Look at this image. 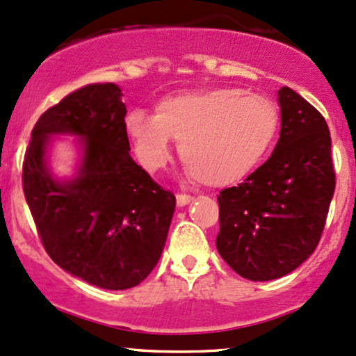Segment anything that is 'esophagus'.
<instances>
[{"label": "esophagus", "mask_w": 356, "mask_h": 356, "mask_svg": "<svg viewBox=\"0 0 356 356\" xmlns=\"http://www.w3.org/2000/svg\"><path fill=\"white\" fill-rule=\"evenodd\" d=\"M175 199H177V205H179V207H186L187 204H191L192 200H194V197L187 195V194H179L177 197H175Z\"/></svg>", "instance_id": "34e87169"}]
</instances>
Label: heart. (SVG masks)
<instances>
[{
	"label": "heart",
	"mask_w": 356,
	"mask_h": 356,
	"mask_svg": "<svg viewBox=\"0 0 356 356\" xmlns=\"http://www.w3.org/2000/svg\"><path fill=\"white\" fill-rule=\"evenodd\" d=\"M275 102L235 88H209L162 97L154 114L131 111L124 129L147 172L164 169L179 140L187 174L209 186L243 181L265 161L278 132Z\"/></svg>",
	"instance_id": "1"
}]
</instances>
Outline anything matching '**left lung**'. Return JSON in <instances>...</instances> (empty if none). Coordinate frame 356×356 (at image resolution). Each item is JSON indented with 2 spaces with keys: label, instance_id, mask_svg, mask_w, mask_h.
<instances>
[{
  "label": "left lung",
  "instance_id": "1",
  "mask_svg": "<svg viewBox=\"0 0 356 356\" xmlns=\"http://www.w3.org/2000/svg\"><path fill=\"white\" fill-rule=\"evenodd\" d=\"M277 96L280 137L272 156L217 197V250L238 275L254 282L284 277L314 254L335 192L323 115L286 86Z\"/></svg>",
  "mask_w": 356,
  "mask_h": 356
}]
</instances>
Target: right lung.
<instances>
[{
  "instance_id": "right-lung-1",
  "label": "right lung",
  "mask_w": 356,
  "mask_h": 356,
  "mask_svg": "<svg viewBox=\"0 0 356 356\" xmlns=\"http://www.w3.org/2000/svg\"><path fill=\"white\" fill-rule=\"evenodd\" d=\"M118 84H89L46 111L31 132L23 189L42 245L71 275L106 290L139 285L164 250L175 197L129 156ZM78 136L75 172H52L53 136Z\"/></svg>"
}]
</instances>
